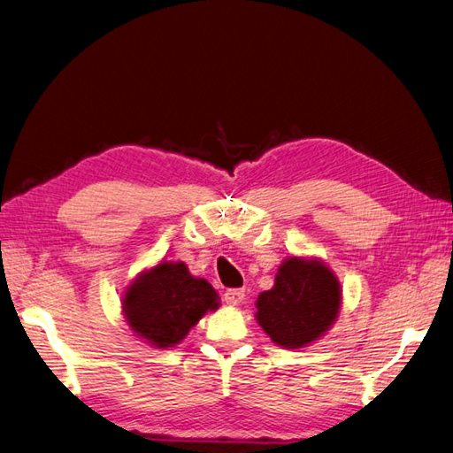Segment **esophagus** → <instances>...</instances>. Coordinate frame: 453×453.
I'll return each mask as SVG.
<instances>
[{"label": "esophagus", "instance_id": "34e87169", "mask_svg": "<svg viewBox=\"0 0 453 453\" xmlns=\"http://www.w3.org/2000/svg\"><path fill=\"white\" fill-rule=\"evenodd\" d=\"M242 298H245V291H242V288H227V291L224 293V300L229 306L241 304Z\"/></svg>", "mask_w": 453, "mask_h": 453}]
</instances>
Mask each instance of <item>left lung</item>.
Instances as JSON below:
<instances>
[{"instance_id":"left-lung-1","label":"left lung","mask_w":453,"mask_h":453,"mask_svg":"<svg viewBox=\"0 0 453 453\" xmlns=\"http://www.w3.org/2000/svg\"><path fill=\"white\" fill-rule=\"evenodd\" d=\"M257 319L270 339L285 348H303L319 339L341 308V285L326 264L287 258L275 285L257 300Z\"/></svg>"}]
</instances>
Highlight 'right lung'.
<instances>
[{
  "instance_id": "right-lung-1",
  "label": "right lung",
  "mask_w": 453,
  "mask_h": 453,
  "mask_svg": "<svg viewBox=\"0 0 453 453\" xmlns=\"http://www.w3.org/2000/svg\"><path fill=\"white\" fill-rule=\"evenodd\" d=\"M122 308L139 337L168 348L185 339L208 310L218 308V295L183 262H160L127 287Z\"/></svg>"
}]
</instances>
